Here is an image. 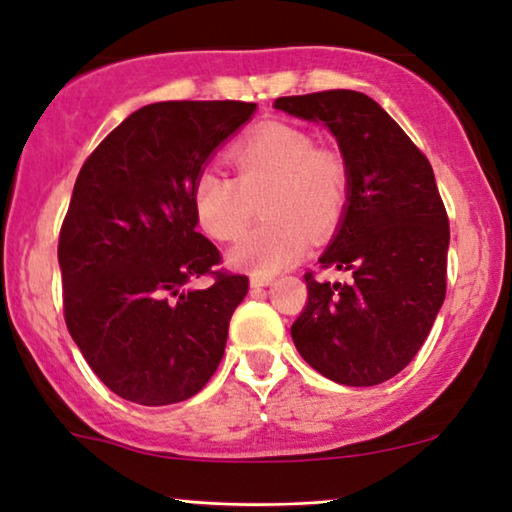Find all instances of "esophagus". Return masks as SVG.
<instances>
[{
    "mask_svg": "<svg viewBox=\"0 0 512 512\" xmlns=\"http://www.w3.org/2000/svg\"><path fill=\"white\" fill-rule=\"evenodd\" d=\"M272 284V275H251V286L254 289H261V286Z\"/></svg>",
    "mask_w": 512,
    "mask_h": 512,
    "instance_id": "esophagus-1",
    "label": "esophagus"
}]
</instances>
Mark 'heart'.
Returning a JSON list of instances; mask_svg holds the SVG:
<instances>
[{"label":"heart","instance_id":"heart-1","mask_svg":"<svg viewBox=\"0 0 512 512\" xmlns=\"http://www.w3.org/2000/svg\"><path fill=\"white\" fill-rule=\"evenodd\" d=\"M235 179L205 170L193 181L198 223L209 237L230 242L241 235L264 200L261 227L240 237L230 263L254 275H275L296 263L314 237L340 226L349 202V165L333 146H317L298 125H256L228 149Z\"/></svg>","mask_w":512,"mask_h":512}]
</instances>
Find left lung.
Instances as JSON below:
<instances>
[{"label": "left lung", "instance_id": "left-lung-1", "mask_svg": "<svg viewBox=\"0 0 512 512\" xmlns=\"http://www.w3.org/2000/svg\"><path fill=\"white\" fill-rule=\"evenodd\" d=\"M275 109L321 121L349 165V202L321 268L305 272L307 303L293 321L298 352L328 380L373 387L424 345L447 289L450 223L429 158L375 100L356 90L277 97Z\"/></svg>", "mask_w": 512, "mask_h": 512}]
</instances>
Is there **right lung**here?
<instances>
[{"label":"right lung","instance_id":"add662e5","mask_svg":"<svg viewBox=\"0 0 512 512\" xmlns=\"http://www.w3.org/2000/svg\"><path fill=\"white\" fill-rule=\"evenodd\" d=\"M254 102L174 100L137 109L76 177L60 228L62 310L83 359L139 405H172L216 373L247 275L219 268L198 233L191 188ZM207 290L191 292L193 278Z\"/></svg>","mask_w":512,"mask_h":512}]
</instances>
